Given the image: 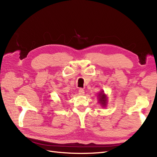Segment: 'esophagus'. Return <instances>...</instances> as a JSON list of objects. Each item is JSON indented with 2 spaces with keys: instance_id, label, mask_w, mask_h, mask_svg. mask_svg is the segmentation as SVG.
<instances>
[{
  "instance_id": "esophagus-1",
  "label": "esophagus",
  "mask_w": 157,
  "mask_h": 157,
  "mask_svg": "<svg viewBox=\"0 0 157 157\" xmlns=\"http://www.w3.org/2000/svg\"><path fill=\"white\" fill-rule=\"evenodd\" d=\"M78 94L80 95H84V90L82 88H80L78 90Z\"/></svg>"
}]
</instances>
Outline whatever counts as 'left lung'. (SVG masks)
<instances>
[{
    "mask_svg": "<svg viewBox=\"0 0 157 157\" xmlns=\"http://www.w3.org/2000/svg\"><path fill=\"white\" fill-rule=\"evenodd\" d=\"M99 101H100L101 104H102L103 106L106 105L107 98H106L105 95L104 94V93H102V92L99 93Z\"/></svg>",
    "mask_w": 157,
    "mask_h": 157,
    "instance_id": "1",
    "label": "left lung"
}]
</instances>
